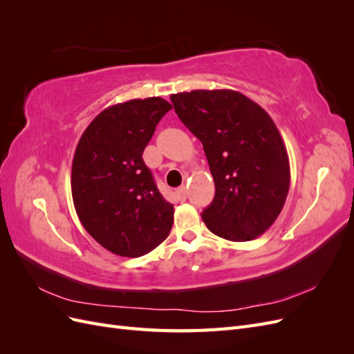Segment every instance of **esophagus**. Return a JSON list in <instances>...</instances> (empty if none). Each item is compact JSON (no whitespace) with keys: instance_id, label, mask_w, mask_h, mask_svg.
<instances>
[{"instance_id":"1","label":"esophagus","mask_w":354,"mask_h":354,"mask_svg":"<svg viewBox=\"0 0 354 354\" xmlns=\"http://www.w3.org/2000/svg\"><path fill=\"white\" fill-rule=\"evenodd\" d=\"M177 195H178V198L180 199H186V195H187V187L186 186H180L178 189H177Z\"/></svg>"}]
</instances>
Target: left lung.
<instances>
[{"instance_id":"8db88e82","label":"left lung","mask_w":354,"mask_h":354,"mask_svg":"<svg viewBox=\"0 0 354 354\" xmlns=\"http://www.w3.org/2000/svg\"><path fill=\"white\" fill-rule=\"evenodd\" d=\"M171 102L202 142L216 185L203 223L227 241L259 238L281 214L291 181L286 149L270 115L233 90L177 93Z\"/></svg>"}]
</instances>
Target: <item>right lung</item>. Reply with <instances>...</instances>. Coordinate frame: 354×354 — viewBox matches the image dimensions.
Here are the masks:
<instances>
[{
	"label": "right lung",
	"mask_w": 354,
	"mask_h": 354,
	"mask_svg": "<svg viewBox=\"0 0 354 354\" xmlns=\"http://www.w3.org/2000/svg\"><path fill=\"white\" fill-rule=\"evenodd\" d=\"M171 108L160 97L109 106L85 128L75 151V209L84 229L116 255L151 252L173 227L174 207L159 194L142 158Z\"/></svg>",
	"instance_id": "1"
}]
</instances>
